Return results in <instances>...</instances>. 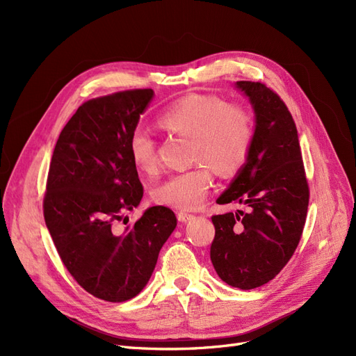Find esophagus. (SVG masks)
Returning <instances> with one entry per match:
<instances>
[{
	"instance_id": "esophagus-1",
	"label": "esophagus",
	"mask_w": 356,
	"mask_h": 356,
	"mask_svg": "<svg viewBox=\"0 0 356 356\" xmlns=\"http://www.w3.org/2000/svg\"><path fill=\"white\" fill-rule=\"evenodd\" d=\"M177 217H178V221L187 222V221H190V220L193 218V213H188V212H184V211H179V212L177 213Z\"/></svg>"
}]
</instances>
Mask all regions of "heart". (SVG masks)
I'll return each instance as SVG.
<instances>
[{
	"label": "heart",
	"instance_id": "obj_1",
	"mask_svg": "<svg viewBox=\"0 0 356 356\" xmlns=\"http://www.w3.org/2000/svg\"><path fill=\"white\" fill-rule=\"evenodd\" d=\"M157 123L166 132L193 139L191 159L200 163L161 182L153 199L170 208L197 209L207 202L212 187V168L221 174L238 170L250 156L255 138V118L250 108L225 102L213 95L182 96L161 113ZM129 154L143 175L159 170L156 141L144 129L129 138Z\"/></svg>",
	"mask_w": 356,
	"mask_h": 356
}]
</instances>
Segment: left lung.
Listing matches in <instances>:
<instances>
[{"label": "left lung", "mask_w": 356, "mask_h": 356, "mask_svg": "<svg viewBox=\"0 0 356 356\" xmlns=\"http://www.w3.org/2000/svg\"><path fill=\"white\" fill-rule=\"evenodd\" d=\"M255 113V138L246 163L217 203L246 212L213 215L211 261L225 284L252 289L291 260L303 234L309 184L294 118L279 95L260 81H238Z\"/></svg>", "instance_id": "obj_1"}]
</instances>
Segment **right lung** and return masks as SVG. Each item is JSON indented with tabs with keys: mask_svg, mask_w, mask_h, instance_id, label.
Instances as JSON below:
<instances>
[{
	"mask_svg": "<svg viewBox=\"0 0 356 356\" xmlns=\"http://www.w3.org/2000/svg\"><path fill=\"white\" fill-rule=\"evenodd\" d=\"M153 95L123 90L80 105L49 168L42 212L60 260L81 288L111 303L141 293L177 227L174 211L152 207L132 227L115 230L144 195L129 138Z\"/></svg>",
	"mask_w": 356,
	"mask_h": 356,
	"instance_id": "right-lung-1",
	"label": "right lung"
}]
</instances>
